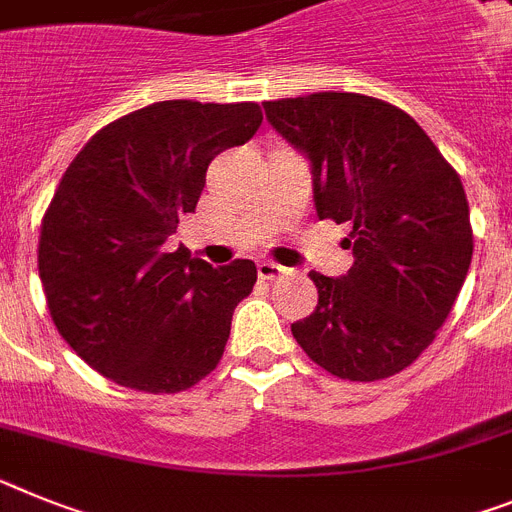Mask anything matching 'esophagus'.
<instances>
[{"label":"esophagus","mask_w":512,"mask_h":512,"mask_svg":"<svg viewBox=\"0 0 512 512\" xmlns=\"http://www.w3.org/2000/svg\"><path fill=\"white\" fill-rule=\"evenodd\" d=\"M256 269H259L261 279H277L279 274L285 272V266L274 264V261H259V266H256Z\"/></svg>","instance_id":"1"}]
</instances>
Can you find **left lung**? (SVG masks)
<instances>
[{
	"label": "left lung",
	"mask_w": 512,
	"mask_h": 512,
	"mask_svg": "<svg viewBox=\"0 0 512 512\" xmlns=\"http://www.w3.org/2000/svg\"><path fill=\"white\" fill-rule=\"evenodd\" d=\"M266 121L310 163L318 220L349 222L355 264L310 272L318 305L292 336L347 381H381L412 365L451 313L474 235L456 170L401 108L357 93L264 103Z\"/></svg>",
	"instance_id": "obj_1"
}]
</instances>
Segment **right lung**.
Segmentation results:
<instances>
[{
  "mask_svg": "<svg viewBox=\"0 0 512 512\" xmlns=\"http://www.w3.org/2000/svg\"><path fill=\"white\" fill-rule=\"evenodd\" d=\"M256 103L163 100L100 129L61 176L38 274L64 342L119 386L178 393L212 373L256 264L217 266L165 243L207 168L261 126Z\"/></svg>",
  "mask_w": 512,
  "mask_h": 512,
  "instance_id": "obj_1",
  "label": "right lung"
}]
</instances>
